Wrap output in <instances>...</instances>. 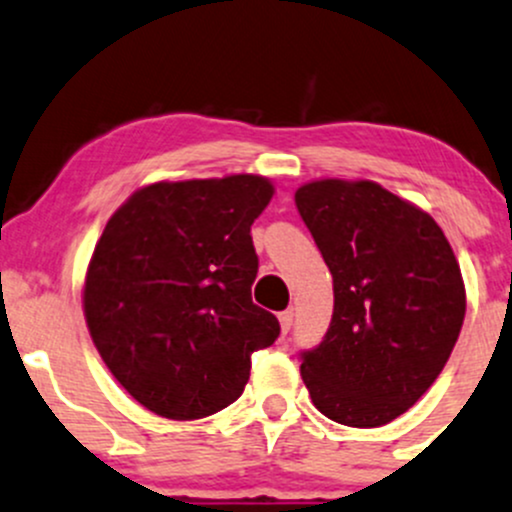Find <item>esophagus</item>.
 Returning a JSON list of instances; mask_svg holds the SVG:
<instances>
[{
  "instance_id": "34e87169",
  "label": "esophagus",
  "mask_w": 512,
  "mask_h": 512,
  "mask_svg": "<svg viewBox=\"0 0 512 512\" xmlns=\"http://www.w3.org/2000/svg\"><path fill=\"white\" fill-rule=\"evenodd\" d=\"M279 326H282V333L292 331V326H294V311L292 309H287L279 314Z\"/></svg>"
}]
</instances>
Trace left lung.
<instances>
[{"label":"left lung","mask_w":512,"mask_h":512,"mask_svg":"<svg viewBox=\"0 0 512 512\" xmlns=\"http://www.w3.org/2000/svg\"><path fill=\"white\" fill-rule=\"evenodd\" d=\"M294 201L333 277L331 326L301 351V378L333 422L383 427L454 351L466 314L459 262L432 215L373 181H311Z\"/></svg>","instance_id":"obj_1"}]
</instances>
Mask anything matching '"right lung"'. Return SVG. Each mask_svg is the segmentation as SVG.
<instances>
[{
  "label": "right lung",
  "mask_w": 512,
  "mask_h": 512,
  "mask_svg": "<svg viewBox=\"0 0 512 512\" xmlns=\"http://www.w3.org/2000/svg\"><path fill=\"white\" fill-rule=\"evenodd\" d=\"M272 193L252 174L159 181L107 220L85 274V321L117 383L159 417L233 405L252 353L277 341V316L252 304L250 225Z\"/></svg>",
  "instance_id": "right-lung-1"
}]
</instances>
